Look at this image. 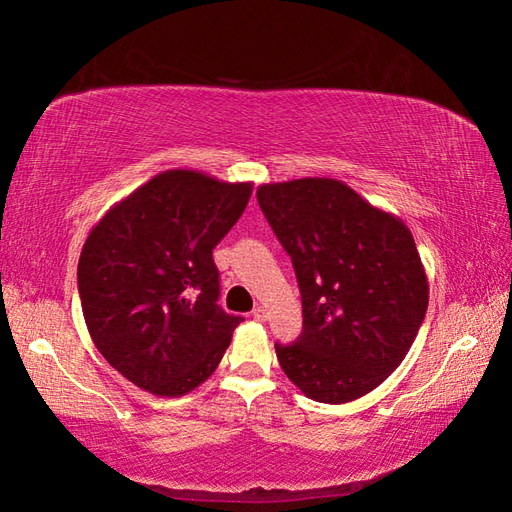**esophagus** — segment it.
Instances as JSON below:
<instances>
[{
	"mask_svg": "<svg viewBox=\"0 0 512 512\" xmlns=\"http://www.w3.org/2000/svg\"><path fill=\"white\" fill-rule=\"evenodd\" d=\"M253 318H255V320H259V323H264V320L268 318V314H266L264 307H255V310H253Z\"/></svg>",
	"mask_w": 512,
	"mask_h": 512,
	"instance_id": "esophagus-1",
	"label": "esophagus"
}]
</instances>
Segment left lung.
<instances>
[{"label": "left lung", "mask_w": 512, "mask_h": 512, "mask_svg": "<svg viewBox=\"0 0 512 512\" xmlns=\"http://www.w3.org/2000/svg\"><path fill=\"white\" fill-rule=\"evenodd\" d=\"M257 200L303 303L301 336L275 344L283 373L320 403L364 397L406 358L427 312L410 229L334 178L261 185Z\"/></svg>", "instance_id": "1"}]
</instances>
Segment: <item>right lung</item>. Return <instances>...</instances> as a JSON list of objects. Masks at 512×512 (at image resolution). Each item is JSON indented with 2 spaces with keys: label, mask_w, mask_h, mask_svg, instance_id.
<instances>
[{
  "label": "right lung",
  "mask_w": 512,
  "mask_h": 512,
  "mask_svg": "<svg viewBox=\"0 0 512 512\" xmlns=\"http://www.w3.org/2000/svg\"><path fill=\"white\" fill-rule=\"evenodd\" d=\"M253 183L168 170L117 202L78 261L82 314L104 360L128 382L181 397L216 371L242 316L218 305V246Z\"/></svg>",
  "instance_id": "right-lung-1"
}]
</instances>
